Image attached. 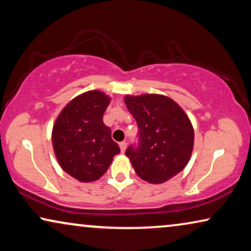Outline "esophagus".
<instances>
[{"mask_svg": "<svg viewBox=\"0 0 251 251\" xmlns=\"http://www.w3.org/2000/svg\"><path fill=\"white\" fill-rule=\"evenodd\" d=\"M119 146H120V150H121V152L125 153L126 152V142H121V143L119 144Z\"/></svg>", "mask_w": 251, "mask_h": 251, "instance_id": "1", "label": "esophagus"}]
</instances>
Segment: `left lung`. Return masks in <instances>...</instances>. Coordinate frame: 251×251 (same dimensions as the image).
Returning a JSON list of instances; mask_svg holds the SVG:
<instances>
[{
    "instance_id": "8db88e82",
    "label": "left lung",
    "mask_w": 251,
    "mask_h": 251,
    "mask_svg": "<svg viewBox=\"0 0 251 251\" xmlns=\"http://www.w3.org/2000/svg\"><path fill=\"white\" fill-rule=\"evenodd\" d=\"M125 102L139 129L138 146L126 151L136 174L151 184L169 180L191 159L194 130L190 119L167 96H126Z\"/></svg>"
}]
</instances>
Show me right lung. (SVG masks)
<instances>
[{
  "label": "right lung",
  "mask_w": 251,
  "mask_h": 251,
  "mask_svg": "<svg viewBox=\"0 0 251 251\" xmlns=\"http://www.w3.org/2000/svg\"><path fill=\"white\" fill-rule=\"evenodd\" d=\"M111 97L99 90L87 91L68 102L52 128V146L65 173L78 181L90 183L100 178L120 147L111 137L102 115Z\"/></svg>",
  "instance_id": "1"
}]
</instances>
